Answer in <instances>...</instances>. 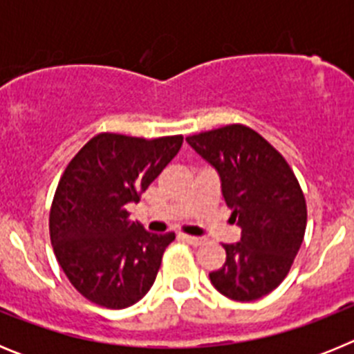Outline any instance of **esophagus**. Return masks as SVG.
Segmentation results:
<instances>
[{
  "instance_id": "34e87169",
  "label": "esophagus",
  "mask_w": 354,
  "mask_h": 354,
  "mask_svg": "<svg viewBox=\"0 0 354 354\" xmlns=\"http://www.w3.org/2000/svg\"><path fill=\"white\" fill-rule=\"evenodd\" d=\"M180 239L186 241V243H189V245L193 246H200V245H204V237H195V236H180Z\"/></svg>"
}]
</instances>
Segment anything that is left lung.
I'll return each instance as SVG.
<instances>
[{
    "label": "left lung",
    "instance_id": "left-lung-1",
    "mask_svg": "<svg viewBox=\"0 0 354 354\" xmlns=\"http://www.w3.org/2000/svg\"><path fill=\"white\" fill-rule=\"evenodd\" d=\"M211 165L241 228V241L223 245V268L211 283L236 301H255L277 289L298 255L306 228V204L296 175L261 134L241 124L187 136Z\"/></svg>",
    "mask_w": 354,
    "mask_h": 354
}]
</instances>
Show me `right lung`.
I'll list each match as a JSON object with an SVG mask.
<instances>
[{
	"mask_svg": "<svg viewBox=\"0 0 354 354\" xmlns=\"http://www.w3.org/2000/svg\"><path fill=\"white\" fill-rule=\"evenodd\" d=\"M183 136H93L65 168L49 212L56 261L86 299L127 308L149 292L174 232L150 234L127 205L177 156Z\"/></svg>",
	"mask_w": 354,
	"mask_h": 354,
	"instance_id": "add662e5",
	"label": "right lung"
}]
</instances>
